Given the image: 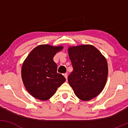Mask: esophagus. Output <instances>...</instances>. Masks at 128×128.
<instances>
[{
    "label": "esophagus",
    "mask_w": 128,
    "mask_h": 128,
    "mask_svg": "<svg viewBox=\"0 0 128 128\" xmlns=\"http://www.w3.org/2000/svg\"><path fill=\"white\" fill-rule=\"evenodd\" d=\"M64 77L66 78V80H67V76H68V75H67V73H64Z\"/></svg>",
    "instance_id": "esophagus-1"
}]
</instances>
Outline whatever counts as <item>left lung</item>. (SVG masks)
Segmentation results:
<instances>
[{"instance_id":"8db88e82","label":"left lung","mask_w":128,"mask_h":128,"mask_svg":"<svg viewBox=\"0 0 128 128\" xmlns=\"http://www.w3.org/2000/svg\"><path fill=\"white\" fill-rule=\"evenodd\" d=\"M69 58L73 70L68 82L76 96L84 101L93 99L105 87L108 77L106 58L92 45L69 47Z\"/></svg>"}]
</instances>
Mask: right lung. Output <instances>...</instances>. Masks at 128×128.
Instances as JSON below:
<instances>
[{"instance_id": "right-lung-1", "label": "right lung", "mask_w": 128, "mask_h": 128, "mask_svg": "<svg viewBox=\"0 0 128 128\" xmlns=\"http://www.w3.org/2000/svg\"><path fill=\"white\" fill-rule=\"evenodd\" d=\"M63 49L61 46L39 45L35 48L23 62L22 78L23 84L30 95L41 100L54 96L59 86L66 81L57 73V64L54 57Z\"/></svg>"}]
</instances>
